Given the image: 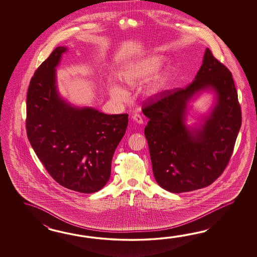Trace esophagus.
I'll use <instances>...</instances> for the list:
<instances>
[{"label": "esophagus", "instance_id": "obj_1", "mask_svg": "<svg viewBox=\"0 0 257 257\" xmlns=\"http://www.w3.org/2000/svg\"><path fill=\"white\" fill-rule=\"evenodd\" d=\"M132 118H133V120L135 121L138 124H142V123H143L142 115H139V114H135V115H132Z\"/></svg>", "mask_w": 257, "mask_h": 257}]
</instances>
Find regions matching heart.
<instances>
[{"label":"heart","mask_w":257,"mask_h":257,"mask_svg":"<svg viewBox=\"0 0 257 257\" xmlns=\"http://www.w3.org/2000/svg\"><path fill=\"white\" fill-rule=\"evenodd\" d=\"M163 63H164V59L162 56L150 55L125 66L119 72V77L121 81L127 86L135 87L142 82L151 80L158 72L161 67L163 66ZM164 82V76L157 77L148 86L146 93L149 95H153L158 93L161 88L163 87ZM109 93L110 95L116 101L124 102L127 99V93L126 90L115 82H110Z\"/></svg>","instance_id":"obj_1"}]
</instances>
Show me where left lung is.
<instances>
[{
	"label": "left lung",
	"mask_w": 257,
	"mask_h": 257,
	"mask_svg": "<svg viewBox=\"0 0 257 257\" xmlns=\"http://www.w3.org/2000/svg\"><path fill=\"white\" fill-rule=\"evenodd\" d=\"M202 91L215 103L196 128L186 125L187 105ZM149 118L147 139L153 175L172 193L209 186L229 163L241 125V112L232 75L206 49L203 63L186 88L165 91L142 109Z\"/></svg>",
	"instance_id": "obj_1"
}]
</instances>
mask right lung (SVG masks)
Returning a JSON list of instances; mask_svg holds the SVG:
<instances>
[{
	"label": "right lung",
	"instance_id": "right-lung-1",
	"mask_svg": "<svg viewBox=\"0 0 257 257\" xmlns=\"http://www.w3.org/2000/svg\"><path fill=\"white\" fill-rule=\"evenodd\" d=\"M67 50L56 48L30 81L27 133L37 156L60 186L94 193L109 180L112 158L125 135L128 115L79 107L60 96L56 68Z\"/></svg>",
	"mask_w": 257,
	"mask_h": 257
}]
</instances>
